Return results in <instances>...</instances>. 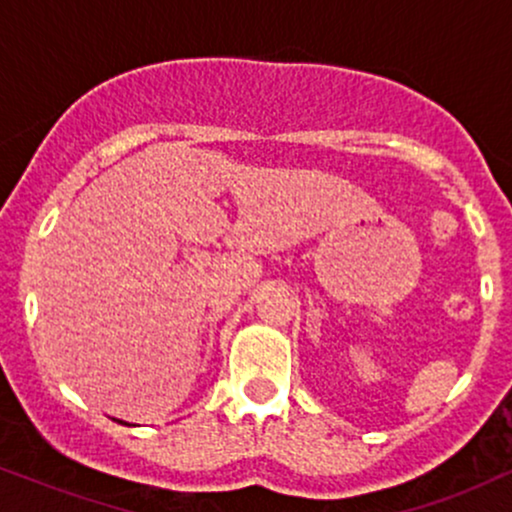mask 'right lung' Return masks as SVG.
Masks as SVG:
<instances>
[{"instance_id":"add662e5","label":"right lung","mask_w":512,"mask_h":512,"mask_svg":"<svg viewBox=\"0 0 512 512\" xmlns=\"http://www.w3.org/2000/svg\"><path fill=\"white\" fill-rule=\"evenodd\" d=\"M122 424H127V421H122Z\"/></svg>"}]
</instances>
